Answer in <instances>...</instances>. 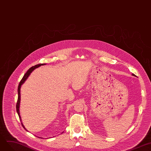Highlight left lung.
Returning a JSON list of instances; mask_svg holds the SVG:
<instances>
[{"label": "left lung", "mask_w": 151, "mask_h": 151, "mask_svg": "<svg viewBox=\"0 0 151 151\" xmlns=\"http://www.w3.org/2000/svg\"><path fill=\"white\" fill-rule=\"evenodd\" d=\"M132 75H133V76H135V75H134V74H132Z\"/></svg>", "instance_id": "1"}]
</instances>
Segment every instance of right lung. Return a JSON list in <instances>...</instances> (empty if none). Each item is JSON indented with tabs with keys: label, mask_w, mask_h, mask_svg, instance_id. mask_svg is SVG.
I'll return each instance as SVG.
<instances>
[{
	"label": "right lung",
	"mask_w": 151,
	"mask_h": 151,
	"mask_svg": "<svg viewBox=\"0 0 151 151\" xmlns=\"http://www.w3.org/2000/svg\"><path fill=\"white\" fill-rule=\"evenodd\" d=\"M45 65V63L38 64V65H36L35 66L31 67V68L27 71L26 73L24 75V77L22 78V79L20 81V83H19V86H18V99H17V104H16V110H17V113L19 114V118H20V121H21L20 113H19V106H20V87H21V85L25 82V81L27 80V78L29 77V76L30 75V74L33 71V70H35V68H38V67H39V66H41V65ZM22 126L24 127V128H25L24 125H23V124H22Z\"/></svg>",
	"instance_id": "right-lung-1"
}]
</instances>
